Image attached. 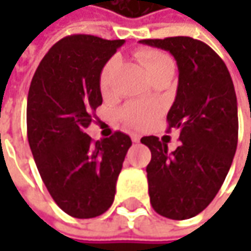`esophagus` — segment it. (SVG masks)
<instances>
[{"label": "esophagus", "mask_w": 251, "mask_h": 251, "mask_svg": "<svg viewBox=\"0 0 251 251\" xmlns=\"http://www.w3.org/2000/svg\"><path fill=\"white\" fill-rule=\"evenodd\" d=\"M131 140H132V142H140L141 137L138 134H132V135H131Z\"/></svg>", "instance_id": "esophagus-1"}]
</instances>
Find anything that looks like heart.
<instances>
[{
    "label": "heart",
    "mask_w": 251,
    "mask_h": 251,
    "mask_svg": "<svg viewBox=\"0 0 251 251\" xmlns=\"http://www.w3.org/2000/svg\"><path fill=\"white\" fill-rule=\"evenodd\" d=\"M137 60L140 61L142 68L145 70V73L148 74L150 78L155 73H158L159 70L165 68L166 65L173 64L172 58L169 57L168 54L159 51V50H153V49L140 50L137 53ZM114 64H116V58H110L107 63L104 64V67L101 70L100 86L104 92L109 89L110 74ZM158 114H159V106L155 101L148 100L130 101L120 111L123 121L131 128H145V127H148L155 121Z\"/></svg>",
    "instance_id": "1"
}]
</instances>
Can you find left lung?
<instances>
[{
	"label": "left lung",
	"mask_w": 251,
	"mask_h": 251,
	"mask_svg": "<svg viewBox=\"0 0 251 251\" xmlns=\"http://www.w3.org/2000/svg\"><path fill=\"white\" fill-rule=\"evenodd\" d=\"M140 43L172 54L177 63L176 99L169 130L180 131V147L169 152L158 137H142L151 150L147 166L152 208L169 219L198 215L215 198L237 147V100L230 74L208 44L187 36Z\"/></svg>",
	"instance_id": "8db88e82"
}]
</instances>
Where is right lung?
<instances>
[{
    "instance_id": "right-lung-1",
    "label": "right lung",
    "mask_w": 251,
    "mask_h": 251,
    "mask_svg": "<svg viewBox=\"0 0 251 251\" xmlns=\"http://www.w3.org/2000/svg\"><path fill=\"white\" fill-rule=\"evenodd\" d=\"M124 44L71 34L40 61L27 95V140L44 186L65 214L86 219L111 207L131 138L116 131L93 142L85 132L101 104L100 73Z\"/></svg>"
}]
</instances>
